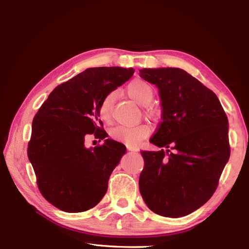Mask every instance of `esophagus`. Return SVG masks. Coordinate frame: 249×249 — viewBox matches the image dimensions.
<instances>
[{
	"label": "esophagus",
	"mask_w": 249,
	"mask_h": 249,
	"mask_svg": "<svg viewBox=\"0 0 249 249\" xmlns=\"http://www.w3.org/2000/svg\"><path fill=\"white\" fill-rule=\"evenodd\" d=\"M126 148H127V150H131V152H138V148L134 147V146H132V145H129V144L126 145Z\"/></svg>",
	"instance_id": "34e87169"
}]
</instances>
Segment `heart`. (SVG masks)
<instances>
[{
    "mask_svg": "<svg viewBox=\"0 0 249 249\" xmlns=\"http://www.w3.org/2000/svg\"><path fill=\"white\" fill-rule=\"evenodd\" d=\"M126 93L141 106H146L153 100L154 89L149 83L142 79L133 80L126 87ZM114 92H109L103 96L99 105V115L105 123L112 119V107L114 103ZM150 134V127L141 124L137 125H116L111 129L110 135L113 139L135 145L145 139Z\"/></svg>",
    "mask_w": 249,
    "mask_h": 249,
    "instance_id": "obj_1",
    "label": "heart"
}]
</instances>
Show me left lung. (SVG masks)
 <instances>
[{
    "label": "left lung",
    "mask_w": 249,
    "mask_h": 249,
    "mask_svg": "<svg viewBox=\"0 0 249 249\" xmlns=\"http://www.w3.org/2000/svg\"><path fill=\"white\" fill-rule=\"evenodd\" d=\"M139 74L157 85L162 101V122L149 140L162 149L140 152V193L154 213L183 217L217 189L231 155L228 116L212 90L184 70L143 69Z\"/></svg>",
    "instance_id": "obj_1"
}]
</instances>
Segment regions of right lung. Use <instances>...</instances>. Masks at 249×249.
<instances>
[{
	"label": "right lung",
	"mask_w": 249,
	"mask_h": 249,
	"mask_svg": "<svg viewBox=\"0 0 249 249\" xmlns=\"http://www.w3.org/2000/svg\"><path fill=\"white\" fill-rule=\"evenodd\" d=\"M133 73L123 67L87 69L58 85L35 114L28 157L42 196L59 210L85 212L106 194L125 146L106 139L88 149L84 142L88 135L108 136L99 119L100 102Z\"/></svg>",
	"instance_id": "right-lung-1"
}]
</instances>
